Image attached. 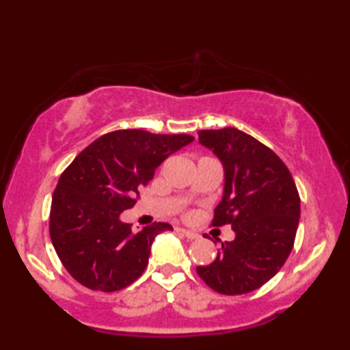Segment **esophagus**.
I'll return each mask as SVG.
<instances>
[{"label": "esophagus", "instance_id": "esophagus-1", "mask_svg": "<svg viewBox=\"0 0 350 350\" xmlns=\"http://www.w3.org/2000/svg\"><path fill=\"white\" fill-rule=\"evenodd\" d=\"M179 232L185 236L187 239H198L199 238V234L198 233H194V232H191V230H187V228H179Z\"/></svg>", "mask_w": 350, "mask_h": 350}]
</instances>
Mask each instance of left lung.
Masks as SVG:
<instances>
[{
    "label": "left lung",
    "mask_w": 350,
    "mask_h": 350,
    "mask_svg": "<svg viewBox=\"0 0 350 350\" xmlns=\"http://www.w3.org/2000/svg\"><path fill=\"white\" fill-rule=\"evenodd\" d=\"M198 135L224 168L213 225L230 224L234 232L210 265L196 269L198 275L217 293L253 292L280 271L292 252L301 213L298 189L281 159L252 135L236 128Z\"/></svg>",
    "instance_id": "8db88e82"
}]
</instances>
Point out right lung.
Instances as JSON below:
<instances>
[{"label": "right lung", "mask_w": 350, "mask_h": 350, "mask_svg": "<svg viewBox=\"0 0 350 350\" xmlns=\"http://www.w3.org/2000/svg\"><path fill=\"white\" fill-rule=\"evenodd\" d=\"M194 137L122 129L85 148L63 171L52 196L49 233L69 275L81 286L116 292L144 273L154 238L173 230L156 222L133 233L120 215L165 159Z\"/></svg>", "instance_id": "right-lung-1"}]
</instances>
